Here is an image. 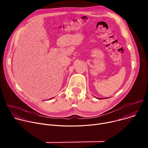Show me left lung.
Here are the masks:
<instances>
[{
    "label": "left lung",
    "mask_w": 148,
    "mask_h": 148,
    "mask_svg": "<svg viewBox=\"0 0 148 148\" xmlns=\"http://www.w3.org/2000/svg\"><path fill=\"white\" fill-rule=\"evenodd\" d=\"M97 98V97H96ZM97 99H103V98H97ZM105 98H104L103 99H105Z\"/></svg>",
    "instance_id": "8db88e82"
}]
</instances>
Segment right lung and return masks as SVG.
<instances>
[{"label": "right lung", "instance_id": "right-lung-1", "mask_svg": "<svg viewBox=\"0 0 148 148\" xmlns=\"http://www.w3.org/2000/svg\"><path fill=\"white\" fill-rule=\"evenodd\" d=\"M53 98H50V99H49V100H50V99H53Z\"/></svg>", "mask_w": 148, "mask_h": 148}]
</instances>
